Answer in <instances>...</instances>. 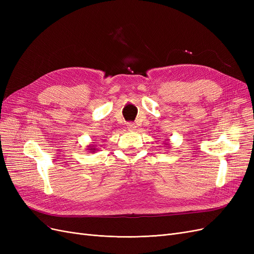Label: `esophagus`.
Here are the masks:
<instances>
[{
	"instance_id": "obj_1",
	"label": "esophagus",
	"mask_w": 254,
	"mask_h": 254,
	"mask_svg": "<svg viewBox=\"0 0 254 254\" xmlns=\"http://www.w3.org/2000/svg\"><path fill=\"white\" fill-rule=\"evenodd\" d=\"M136 128V126L134 125V123H128L127 124V129L129 130V131H134Z\"/></svg>"
}]
</instances>
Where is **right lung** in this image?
<instances>
[{
	"label": "right lung",
	"instance_id": "obj_1",
	"mask_svg": "<svg viewBox=\"0 0 254 254\" xmlns=\"http://www.w3.org/2000/svg\"><path fill=\"white\" fill-rule=\"evenodd\" d=\"M93 147H94V146H91V147H89V148H88V150H90L91 152H92V151H94V150H95V148H93Z\"/></svg>",
	"mask_w": 254,
	"mask_h": 254
}]
</instances>
